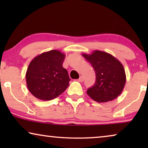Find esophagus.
Masks as SVG:
<instances>
[{"mask_svg": "<svg viewBox=\"0 0 148 148\" xmlns=\"http://www.w3.org/2000/svg\"><path fill=\"white\" fill-rule=\"evenodd\" d=\"M84 77H83V76H81L78 79V82H82L83 81H84Z\"/></svg>", "mask_w": 148, "mask_h": 148, "instance_id": "34e87169", "label": "esophagus"}]
</instances>
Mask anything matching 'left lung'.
<instances>
[{"label": "left lung", "instance_id": "left-lung-1", "mask_svg": "<svg viewBox=\"0 0 148 148\" xmlns=\"http://www.w3.org/2000/svg\"><path fill=\"white\" fill-rule=\"evenodd\" d=\"M90 62L96 73V83L88 89L87 94L98 102H106L116 98L122 93L126 83V74L122 63L110 54L94 50L82 54Z\"/></svg>", "mask_w": 148, "mask_h": 148}]
</instances>
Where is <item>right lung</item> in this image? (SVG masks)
Masks as SVG:
<instances>
[{"instance_id": "1", "label": "right lung", "mask_w": 148, "mask_h": 148, "mask_svg": "<svg viewBox=\"0 0 148 148\" xmlns=\"http://www.w3.org/2000/svg\"><path fill=\"white\" fill-rule=\"evenodd\" d=\"M65 54L52 50L36 56L26 71L27 88L36 98L51 100L60 96L69 85L68 72L62 67Z\"/></svg>"}]
</instances>
